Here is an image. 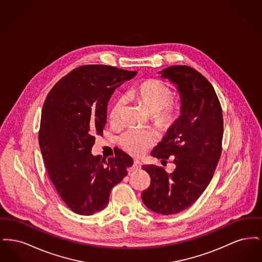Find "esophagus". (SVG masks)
I'll return each instance as SVG.
<instances>
[{"label": "esophagus", "instance_id": "obj_1", "mask_svg": "<svg viewBox=\"0 0 262 262\" xmlns=\"http://www.w3.org/2000/svg\"><path fill=\"white\" fill-rule=\"evenodd\" d=\"M140 168H141V163L139 162L138 160H135L130 169H132V171H137V170H139Z\"/></svg>", "mask_w": 262, "mask_h": 262}]
</instances>
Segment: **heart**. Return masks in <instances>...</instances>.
Wrapping results in <instances>:
<instances>
[{
    "label": "heart",
    "mask_w": 262,
    "mask_h": 262,
    "mask_svg": "<svg viewBox=\"0 0 262 262\" xmlns=\"http://www.w3.org/2000/svg\"><path fill=\"white\" fill-rule=\"evenodd\" d=\"M134 96L143 102L150 112L154 113L156 120L165 126L174 125L182 115V106L174 102L173 90L159 79H148L134 90ZM125 98L120 97L114 103L110 111V120L117 122L125 106ZM154 135L147 129L129 128L120 137V144L133 155H141L154 142Z\"/></svg>",
    "instance_id": "1"
}]
</instances>
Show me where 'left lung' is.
<instances>
[{"label": "left lung", "instance_id": "1", "mask_svg": "<svg viewBox=\"0 0 262 262\" xmlns=\"http://www.w3.org/2000/svg\"><path fill=\"white\" fill-rule=\"evenodd\" d=\"M181 94L182 115L151 152L161 162L170 157L176 165L168 174L162 167L143 165L151 178L141 199L150 210L170 215L199 200L209 185L222 152V108L211 83L196 70L172 66L159 72Z\"/></svg>", "mask_w": 262, "mask_h": 262}]
</instances>
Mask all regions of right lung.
Instances as JSON below:
<instances>
[{"label": "right lung", "mask_w": 262, "mask_h": 262, "mask_svg": "<svg viewBox=\"0 0 262 262\" xmlns=\"http://www.w3.org/2000/svg\"><path fill=\"white\" fill-rule=\"evenodd\" d=\"M104 64L78 67L60 79L44 102L39 145L51 182L68 207L79 215L103 210L110 192L127 174L133 159L120 150L106 161L93 156L115 89L137 75Z\"/></svg>", "instance_id": "right-lung-1"}]
</instances>
